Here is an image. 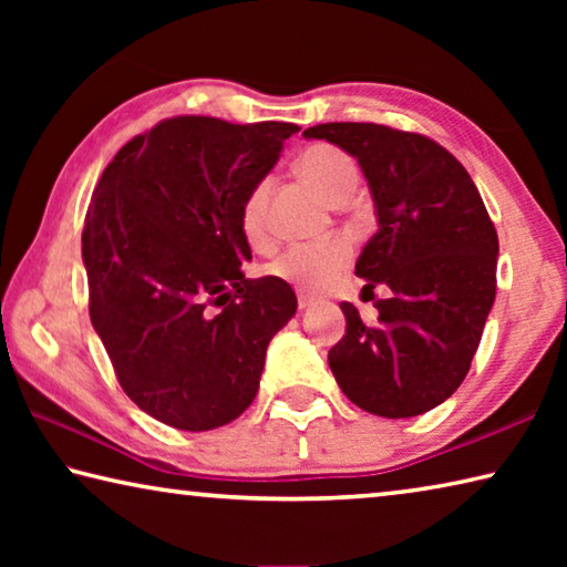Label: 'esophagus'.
Wrapping results in <instances>:
<instances>
[{"mask_svg":"<svg viewBox=\"0 0 567 567\" xmlns=\"http://www.w3.org/2000/svg\"><path fill=\"white\" fill-rule=\"evenodd\" d=\"M312 305V297H307V295H300L297 297V307H300V310H307V307Z\"/></svg>","mask_w":567,"mask_h":567,"instance_id":"1","label":"esophagus"}]
</instances>
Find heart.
Listing matches in <instances>:
<instances>
[{
	"instance_id": "b5f03b06",
	"label": "heart",
	"mask_w": 567,
	"mask_h": 567,
	"mask_svg": "<svg viewBox=\"0 0 567 567\" xmlns=\"http://www.w3.org/2000/svg\"><path fill=\"white\" fill-rule=\"evenodd\" d=\"M297 172H300L307 185L318 189L330 205L350 197L354 187H358V167H354V162L338 147L318 145L307 150L305 155L297 159ZM267 195H270V182H257L245 197L243 209H239V229H243L245 239L252 247H265L267 239H270L265 217ZM350 257L352 249L344 239L290 245L267 265V272L302 292H320L338 280L344 267L350 265Z\"/></svg>"
}]
</instances>
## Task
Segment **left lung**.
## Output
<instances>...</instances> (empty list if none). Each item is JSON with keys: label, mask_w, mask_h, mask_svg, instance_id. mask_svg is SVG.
Masks as SVG:
<instances>
[{"label": "left lung", "mask_w": 567, "mask_h": 567, "mask_svg": "<svg viewBox=\"0 0 567 567\" xmlns=\"http://www.w3.org/2000/svg\"><path fill=\"white\" fill-rule=\"evenodd\" d=\"M358 159L375 205L378 233L354 265L378 300L364 324L342 302L348 330L328 354L340 390L380 417H415L465 380L495 302L497 233L467 169L422 134L370 122L305 130Z\"/></svg>", "instance_id": "8db88e82"}]
</instances>
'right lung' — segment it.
<instances>
[{
	"instance_id": "obj_1",
	"label": "right lung",
	"mask_w": 567,
	"mask_h": 567,
	"mask_svg": "<svg viewBox=\"0 0 567 567\" xmlns=\"http://www.w3.org/2000/svg\"><path fill=\"white\" fill-rule=\"evenodd\" d=\"M297 130L165 120L127 142L94 189L82 233L92 328L122 390L169 427L203 433L243 415L267 344L295 318L290 285L239 272L252 260L239 209Z\"/></svg>"
}]
</instances>
